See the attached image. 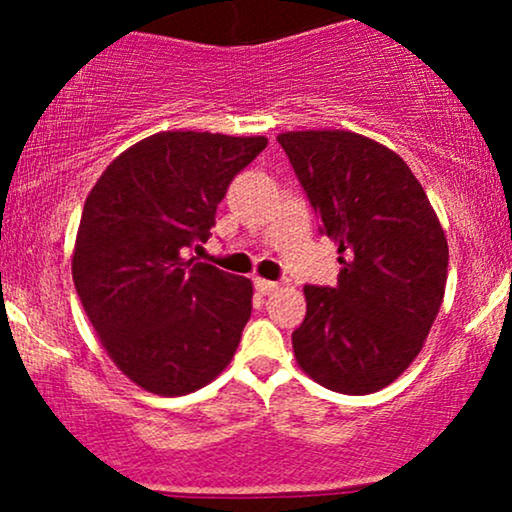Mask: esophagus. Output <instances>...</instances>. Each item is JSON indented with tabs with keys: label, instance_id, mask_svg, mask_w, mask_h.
<instances>
[{
	"label": "esophagus",
	"instance_id": "34e87169",
	"mask_svg": "<svg viewBox=\"0 0 512 512\" xmlns=\"http://www.w3.org/2000/svg\"><path fill=\"white\" fill-rule=\"evenodd\" d=\"M255 289L262 293V296H269V293L272 291H276L279 289V284H276V281H269V279H262V276H255Z\"/></svg>",
	"mask_w": 512,
	"mask_h": 512
}]
</instances>
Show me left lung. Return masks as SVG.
I'll use <instances>...</instances> for the list:
<instances>
[{
	"label": "left lung",
	"mask_w": 512,
	"mask_h": 512,
	"mask_svg": "<svg viewBox=\"0 0 512 512\" xmlns=\"http://www.w3.org/2000/svg\"><path fill=\"white\" fill-rule=\"evenodd\" d=\"M276 142L342 264L334 289H303L298 366L342 395L383 390L419 356L443 303L448 240L436 211L407 163L373 139L308 129Z\"/></svg>",
	"instance_id": "1"
}]
</instances>
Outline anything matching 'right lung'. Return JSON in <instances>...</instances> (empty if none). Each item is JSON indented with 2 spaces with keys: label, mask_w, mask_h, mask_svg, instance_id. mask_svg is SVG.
Masks as SVG:
<instances>
[{
  "label": "right lung",
  "mask_w": 512,
  "mask_h": 512,
  "mask_svg": "<svg viewBox=\"0 0 512 512\" xmlns=\"http://www.w3.org/2000/svg\"><path fill=\"white\" fill-rule=\"evenodd\" d=\"M264 137L161 132L105 168L81 211L72 274L93 330L132 383L178 397L231 363L252 313L245 276L190 257Z\"/></svg>",
  "instance_id": "1"
}]
</instances>
